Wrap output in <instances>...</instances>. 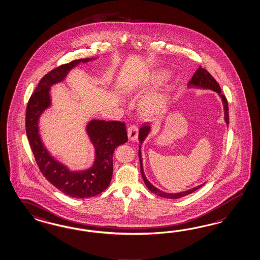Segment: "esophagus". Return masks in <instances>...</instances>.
<instances>
[{
    "label": "esophagus",
    "instance_id": "34e87169",
    "mask_svg": "<svg viewBox=\"0 0 260 260\" xmlns=\"http://www.w3.org/2000/svg\"><path fill=\"white\" fill-rule=\"evenodd\" d=\"M139 137V127L137 125H130L128 127V138L130 141H137Z\"/></svg>",
    "mask_w": 260,
    "mask_h": 260
}]
</instances>
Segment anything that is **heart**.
Returning <instances> with one entry per match:
<instances>
[{
	"mask_svg": "<svg viewBox=\"0 0 260 260\" xmlns=\"http://www.w3.org/2000/svg\"><path fill=\"white\" fill-rule=\"evenodd\" d=\"M169 73L166 70H156L149 80V86L155 87L167 80ZM167 98L164 94L152 93L142 98L140 103L141 111L146 117H156L165 110Z\"/></svg>",
	"mask_w": 260,
	"mask_h": 260,
	"instance_id": "heart-1",
	"label": "heart"
}]
</instances>
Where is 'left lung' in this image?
<instances>
[{
    "label": "left lung",
    "instance_id": "8db88e82",
    "mask_svg": "<svg viewBox=\"0 0 260 260\" xmlns=\"http://www.w3.org/2000/svg\"><path fill=\"white\" fill-rule=\"evenodd\" d=\"M188 87H198V88H202V89L213 90V91L216 92L220 96L221 100H222L223 106H224V119H225L226 123L229 124V107H228L227 99L225 98L223 94H221V89H220L219 84L217 83V82L214 79V77L210 74L206 69H204V68H202L201 67H199V69L196 71V73L192 77V80L188 83ZM150 130H151V128L147 124V122L142 124V126L140 129V132H139V141H140L141 143H142L144 140H145V138L148 136ZM139 156H140V161H141V176H142V178H143V181H144L145 185L147 186V188L152 193H156V194L159 196V197H162V198H165V199L176 200V199L185 197V196L189 194V193H193V192L197 191L198 189H200L201 187L205 184V183H203V184L197 186L194 188L189 189V190L184 191V192H181V193H170L162 192V191L158 190L155 186L152 185L149 182L148 179L145 177V175H144L143 166H142V159H141V145H140V149H139Z\"/></svg>",
    "mask_w": 260,
    "mask_h": 260
}]
</instances>
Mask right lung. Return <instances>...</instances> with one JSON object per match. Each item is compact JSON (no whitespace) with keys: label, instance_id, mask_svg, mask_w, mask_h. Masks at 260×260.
I'll return each mask as SVG.
<instances>
[{"label":"right lung","instance_id":"1","mask_svg":"<svg viewBox=\"0 0 260 260\" xmlns=\"http://www.w3.org/2000/svg\"><path fill=\"white\" fill-rule=\"evenodd\" d=\"M90 59H75L44 76L30 96L25 113L26 135L39 169L61 193L76 199L95 197L109 186L113 175V153L128 140L123 122L92 119L86 131L95 147L94 164L87 170L74 172L50 156L42 142L38 121L43 112L51 104L50 86L64 80L67 73L80 62H87Z\"/></svg>","mask_w":260,"mask_h":260}]
</instances>
